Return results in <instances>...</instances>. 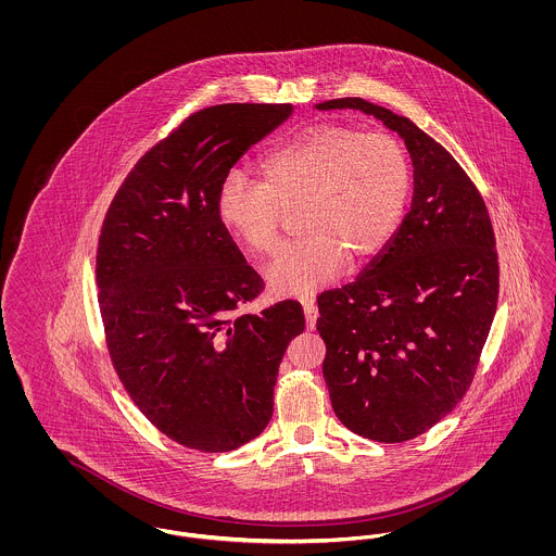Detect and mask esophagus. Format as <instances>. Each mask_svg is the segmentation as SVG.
Instances as JSON below:
<instances>
[{
	"mask_svg": "<svg viewBox=\"0 0 556 556\" xmlns=\"http://www.w3.org/2000/svg\"><path fill=\"white\" fill-rule=\"evenodd\" d=\"M304 317H306V327L308 329H315V325H317V304L311 300V302H304Z\"/></svg>",
	"mask_w": 556,
	"mask_h": 556,
	"instance_id": "obj_1",
	"label": "esophagus"
}]
</instances>
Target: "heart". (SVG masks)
<instances>
[{"label": "heart", "instance_id": "1", "mask_svg": "<svg viewBox=\"0 0 556 556\" xmlns=\"http://www.w3.org/2000/svg\"><path fill=\"white\" fill-rule=\"evenodd\" d=\"M265 181L229 170L218 187L223 225L254 254L281 245L286 211H302L306 238L268 268L279 295H304L336 281L348 256L365 265L379 256L406 211L410 159L394 135L315 125L288 137L263 160Z\"/></svg>", "mask_w": 556, "mask_h": 556}]
</instances>
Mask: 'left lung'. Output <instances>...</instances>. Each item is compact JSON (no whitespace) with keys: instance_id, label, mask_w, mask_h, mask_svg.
Masks as SVG:
<instances>
[{"instance_id":"obj_1","label":"left lung","mask_w":556,"mask_h":556,"mask_svg":"<svg viewBox=\"0 0 556 556\" xmlns=\"http://www.w3.org/2000/svg\"><path fill=\"white\" fill-rule=\"evenodd\" d=\"M352 108L396 131L413 160V204L388 248L318 295L323 377L338 419L375 442H406L467 394L498 302V254L481 193L410 118L363 98Z\"/></svg>"}]
</instances>
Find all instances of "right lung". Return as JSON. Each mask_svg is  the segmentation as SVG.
Listing matches in <instances>:
<instances>
[{
	"mask_svg": "<svg viewBox=\"0 0 556 556\" xmlns=\"http://www.w3.org/2000/svg\"><path fill=\"white\" fill-rule=\"evenodd\" d=\"M293 112L220 104L193 112L118 187L98 243L108 352L148 421L186 448L229 452L261 435L300 302L241 311L265 288L216 198L231 166Z\"/></svg>",
	"mask_w": 556,
	"mask_h": 556,
	"instance_id": "right-lung-1",
	"label": "right lung"
}]
</instances>
